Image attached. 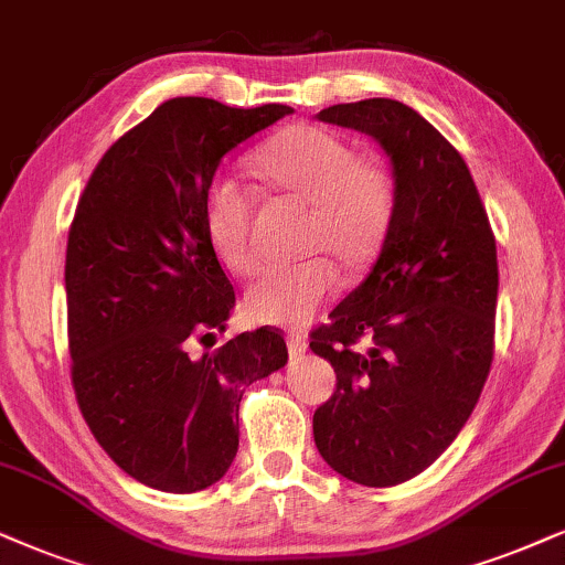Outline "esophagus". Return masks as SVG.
I'll use <instances>...</instances> for the list:
<instances>
[{"instance_id": "obj_1", "label": "esophagus", "mask_w": 565, "mask_h": 565, "mask_svg": "<svg viewBox=\"0 0 565 565\" xmlns=\"http://www.w3.org/2000/svg\"><path fill=\"white\" fill-rule=\"evenodd\" d=\"M287 344H289V354L291 356H302L307 352V339H305L302 333H297V331H291L287 335Z\"/></svg>"}]
</instances>
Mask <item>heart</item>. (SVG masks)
Listing matches in <instances>:
<instances>
[{"label":"heart","instance_id":"b5f03b06","mask_svg":"<svg viewBox=\"0 0 565 565\" xmlns=\"http://www.w3.org/2000/svg\"><path fill=\"white\" fill-rule=\"evenodd\" d=\"M263 182L310 205L307 249H326L347 268L375 258L396 209V184L385 167L356 159L352 146L323 127L299 125L268 142L255 159ZM253 190L221 174L205 192V232L232 274L253 276ZM339 284L333 263L307 258L263 274L247 291L249 318L268 326H299Z\"/></svg>","mask_w":565,"mask_h":565}]
</instances>
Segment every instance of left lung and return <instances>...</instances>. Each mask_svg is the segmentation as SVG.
Here are the masks:
<instances>
[{
	"label": "left lung",
	"mask_w": 565,
	"mask_h": 565,
	"mask_svg": "<svg viewBox=\"0 0 565 565\" xmlns=\"http://www.w3.org/2000/svg\"><path fill=\"white\" fill-rule=\"evenodd\" d=\"M391 159L396 209L365 281L310 333L335 391L312 417L328 467L367 488L425 472L477 406L495 347L498 253L461 153L394 98L335 104ZM367 338V350L356 348Z\"/></svg>",
	"instance_id": "1"
}]
</instances>
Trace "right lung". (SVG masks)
<instances>
[{"mask_svg":"<svg viewBox=\"0 0 565 565\" xmlns=\"http://www.w3.org/2000/svg\"><path fill=\"white\" fill-rule=\"evenodd\" d=\"M295 109L163 102L93 169L67 237L73 388L93 438L122 472L163 492L211 488L239 446L249 383L287 365L276 328L216 339L234 287L205 232L221 159Z\"/></svg>","mask_w":565,"mask_h":565,"instance_id":"add662e5","label":"right lung"}]
</instances>
